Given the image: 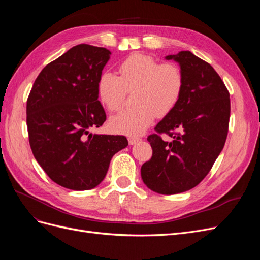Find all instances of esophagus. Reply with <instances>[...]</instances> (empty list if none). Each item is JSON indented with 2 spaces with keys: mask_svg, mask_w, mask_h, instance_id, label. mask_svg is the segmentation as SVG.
I'll use <instances>...</instances> for the list:
<instances>
[{
  "mask_svg": "<svg viewBox=\"0 0 260 260\" xmlns=\"http://www.w3.org/2000/svg\"><path fill=\"white\" fill-rule=\"evenodd\" d=\"M140 140H141V139L138 138V137H129V138H128V142H129L130 145H132V144H136L137 142H139Z\"/></svg>",
  "mask_w": 260,
  "mask_h": 260,
  "instance_id": "34e87169",
  "label": "esophagus"
}]
</instances>
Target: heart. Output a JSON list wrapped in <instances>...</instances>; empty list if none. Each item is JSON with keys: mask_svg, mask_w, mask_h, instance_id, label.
<instances>
[{"mask_svg": "<svg viewBox=\"0 0 260 260\" xmlns=\"http://www.w3.org/2000/svg\"><path fill=\"white\" fill-rule=\"evenodd\" d=\"M117 76L102 73L98 80L100 101L109 112H119L127 92L135 91L133 106L113 117L109 127L115 132L139 135L156 116L164 117L174 109L183 93L184 77L175 62H161L145 54H132L118 66Z\"/></svg>", "mask_w": 260, "mask_h": 260, "instance_id": "heart-1", "label": "heart"}]
</instances>
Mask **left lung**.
I'll return each mask as SVG.
<instances>
[{
    "label": "left lung",
    "instance_id": "1",
    "mask_svg": "<svg viewBox=\"0 0 260 260\" xmlns=\"http://www.w3.org/2000/svg\"><path fill=\"white\" fill-rule=\"evenodd\" d=\"M166 59L179 62L183 93L156 124V133L147 137L153 155L141 167V177L152 191L171 195L198 185L221 153L229 129L230 94L216 70L190 51ZM162 133L172 141L162 140Z\"/></svg>",
    "mask_w": 260,
    "mask_h": 260
}]
</instances>
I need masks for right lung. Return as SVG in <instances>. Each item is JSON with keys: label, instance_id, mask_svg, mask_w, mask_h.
Wrapping results in <instances>:
<instances>
[{"label": "right lung", "instance_id": "add662e5", "mask_svg": "<svg viewBox=\"0 0 260 260\" xmlns=\"http://www.w3.org/2000/svg\"><path fill=\"white\" fill-rule=\"evenodd\" d=\"M111 54L89 44L74 46L41 70L27 100L35 158L51 180L70 190L98 186L112 157L128 146L123 136L90 132L106 120L98 80Z\"/></svg>", "mask_w": 260, "mask_h": 260}]
</instances>
